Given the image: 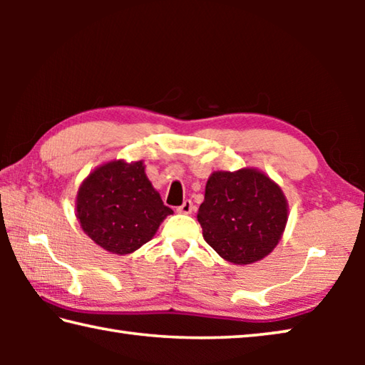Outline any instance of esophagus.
<instances>
[{"label": "esophagus", "instance_id": "esophagus-1", "mask_svg": "<svg viewBox=\"0 0 365 365\" xmlns=\"http://www.w3.org/2000/svg\"><path fill=\"white\" fill-rule=\"evenodd\" d=\"M177 211L180 212V214H191V212L195 211V206H193V202H191L190 200H185L182 202V206L177 207Z\"/></svg>", "mask_w": 365, "mask_h": 365}]
</instances>
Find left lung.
I'll return each mask as SVG.
<instances>
[{
  "label": "left lung",
  "instance_id": "obj_1",
  "mask_svg": "<svg viewBox=\"0 0 365 365\" xmlns=\"http://www.w3.org/2000/svg\"><path fill=\"white\" fill-rule=\"evenodd\" d=\"M197 222L220 257L237 265L252 264L282 240L288 201L280 185L255 168L215 170L207 178Z\"/></svg>",
  "mask_w": 365,
  "mask_h": 365
}]
</instances>
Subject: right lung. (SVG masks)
I'll list each match as a JSON object with an SVG mask.
<instances>
[{
  "mask_svg": "<svg viewBox=\"0 0 365 365\" xmlns=\"http://www.w3.org/2000/svg\"><path fill=\"white\" fill-rule=\"evenodd\" d=\"M82 230L113 255H130L156 235L168 215L159 191L146 177L143 160H108L90 172L76 197Z\"/></svg>",
  "mask_w": 365,
  "mask_h": 365,
  "instance_id": "1",
  "label": "right lung"
}]
</instances>
